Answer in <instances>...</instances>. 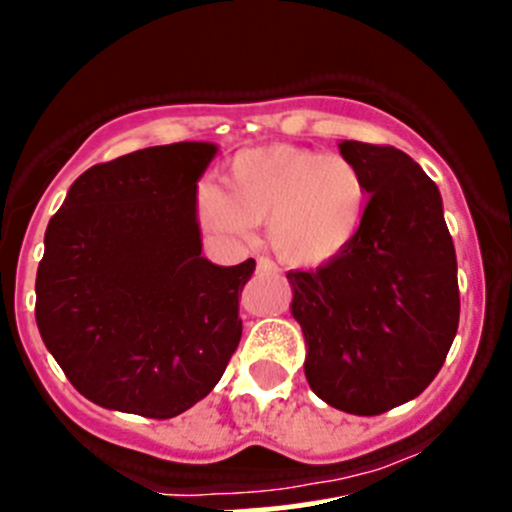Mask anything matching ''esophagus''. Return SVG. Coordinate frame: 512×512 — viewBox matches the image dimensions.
<instances>
[{
  "label": "esophagus",
  "instance_id": "obj_1",
  "mask_svg": "<svg viewBox=\"0 0 512 512\" xmlns=\"http://www.w3.org/2000/svg\"><path fill=\"white\" fill-rule=\"evenodd\" d=\"M257 272H262V275H275V272H280V267L272 260H267V257H260L257 260Z\"/></svg>",
  "mask_w": 512,
  "mask_h": 512
}]
</instances>
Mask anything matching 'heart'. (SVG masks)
Segmentation results:
<instances>
[{
  "instance_id": "heart-1",
  "label": "heart",
  "mask_w": 512,
  "mask_h": 512,
  "mask_svg": "<svg viewBox=\"0 0 512 512\" xmlns=\"http://www.w3.org/2000/svg\"><path fill=\"white\" fill-rule=\"evenodd\" d=\"M220 182L197 185L202 225L230 237H250L270 220V242L292 265H322L357 237L367 207L360 167L340 152L295 145L245 150Z\"/></svg>"
}]
</instances>
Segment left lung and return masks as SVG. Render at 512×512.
I'll return each mask as SVG.
<instances>
[{
    "mask_svg": "<svg viewBox=\"0 0 512 512\" xmlns=\"http://www.w3.org/2000/svg\"><path fill=\"white\" fill-rule=\"evenodd\" d=\"M367 182L355 240L317 270L287 272L312 393L350 415L418 398L460 320L458 260L438 185L405 152L340 142Z\"/></svg>",
    "mask_w": 512,
    "mask_h": 512,
    "instance_id": "8db88e82",
    "label": "left lung"
}]
</instances>
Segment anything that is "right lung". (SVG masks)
Listing matches in <instances>:
<instances>
[{"mask_svg":"<svg viewBox=\"0 0 512 512\" xmlns=\"http://www.w3.org/2000/svg\"><path fill=\"white\" fill-rule=\"evenodd\" d=\"M217 145L175 142L89 167L44 232L39 335L74 388L167 420L200 403L242 337L255 260L202 257L197 180Z\"/></svg>","mask_w":512,"mask_h":512,"instance_id":"add662e5","label":"right lung"}]
</instances>
